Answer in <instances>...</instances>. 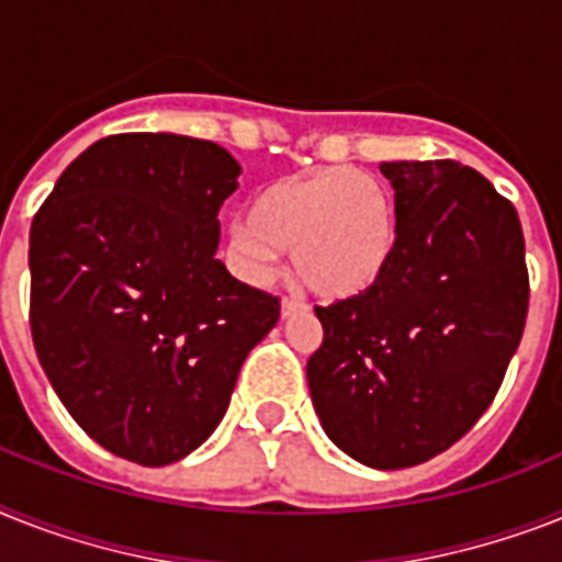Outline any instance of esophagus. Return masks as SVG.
<instances>
[{
    "label": "esophagus",
    "instance_id": "34e87169",
    "mask_svg": "<svg viewBox=\"0 0 562 562\" xmlns=\"http://www.w3.org/2000/svg\"><path fill=\"white\" fill-rule=\"evenodd\" d=\"M305 312H308V305L300 303V300H291V296L282 300V317H296V314H305Z\"/></svg>",
    "mask_w": 562,
    "mask_h": 562
}]
</instances>
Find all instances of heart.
<instances>
[{"instance_id":"heart-1","label":"heart","mask_w":562,"mask_h":562,"mask_svg":"<svg viewBox=\"0 0 562 562\" xmlns=\"http://www.w3.org/2000/svg\"><path fill=\"white\" fill-rule=\"evenodd\" d=\"M398 236L392 193L355 167L277 178L259 190L250 213L231 222V250L248 280H271L285 250L323 300L375 289L395 262Z\"/></svg>"}]
</instances>
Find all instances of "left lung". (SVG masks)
Returning <instances> with one entry per match:
<instances>
[{"instance_id":"left-lung-1","label":"left lung","mask_w":562,"mask_h":562,"mask_svg":"<svg viewBox=\"0 0 562 562\" xmlns=\"http://www.w3.org/2000/svg\"><path fill=\"white\" fill-rule=\"evenodd\" d=\"M398 254L375 289L314 308L305 375L326 436L378 471L445 453L503 384L528 314L514 204L459 161H386Z\"/></svg>"}]
</instances>
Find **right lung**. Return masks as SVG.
<instances>
[{
    "label": "right lung",
    "instance_id": "add662e5",
    "mask_svg": "<svg viewBox=\"0 0 562 562\" xmlns=\"http://www.w3.org/2000/svg\"><path fill=\"white\" fill-rule=\"evenodd\" d=\"M241 167L213 140L91 144L31 225V335L63 407L109 453L161 468L218 427L280 296L231 277L218 207Z\"/></svg>",
    "mask_w": 562,
    "mask_h": 562
}]
</instances>
